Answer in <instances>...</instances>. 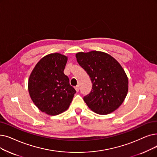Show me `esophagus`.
Segmentation results:
<instances>
[{
  "mask_svg": "<svg viewBox=\"0 0 157 157\" xmlns=\"http://www.w3.org/2000/svg\"><path fill=\"white\" fill-rule=\"evenodd\" d=\"M75 89H76V90L77 92H79V85H77L76 86H75Z\"/></svg>",
  "mask_w": 157,
  "mask_h": 157,
  "instance_id": "1",
  "label": "esophagus"
}]
</instances>
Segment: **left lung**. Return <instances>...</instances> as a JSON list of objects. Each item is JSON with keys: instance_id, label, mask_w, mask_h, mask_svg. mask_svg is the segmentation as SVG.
<instances>
[{"instance_id": "left-lung-1", "label": "left lung", "mask_w": 157, "mask_h": 157, "mask_svg": "<svg viewBox=\"0 0 157 157\" xmlns=\"http://www.w3.org/2000/svg\"><path fill=\"white\" fill-rule=\"evenodd\" d=\"M76 57L92 84L90 92L83 98L88 106L101 115L115 111L124 101L128 90L124 69L117 60L103 52H81Z\"/></svg>"}]
</instances>
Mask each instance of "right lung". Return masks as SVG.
Segmentation results:
<instances>
[{
    "label": "right lung",
    "mask_w": 157,
    "mask_h": 157,
    "mask_svg": "<svg viewBox=\"0 0 157 157\" xmlns=\"http://www.w3.org/2000/svg\"><path fill=\"white\" fill-rule=\"evenodd\" d=\"M67 57L50 54L41 59L32 71L28 90L35 105L43 112L56 115L69 108L76 91L63 71Z\"/></svg>",
    "instance_id": "add662e5"
}]
</instances>
